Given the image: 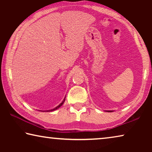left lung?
<instances>
[{"label":"left lung","mask_w":152,"mask_h":152,"mask_svg":"<svg viewBox=\"0 0 152 152\" xmlns=\"http://www.w3.org/2000/svg\"><path fill=\"white\" fill-rule=\"evenodd\" d=\"M109 112H112V110H108Z\"/></svg>","instance_id":"1"}]
</instances>
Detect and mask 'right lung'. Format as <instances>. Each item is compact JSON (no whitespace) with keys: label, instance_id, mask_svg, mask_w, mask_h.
<instances>
[{"label":"right lung","instance_id":"obj_1","mask_svg":"<svg viewBox=\"0 0 152 152\" xmlns=\"http://www.w3.org/2000/svg\"><path fill=\"white\" fill-rule=\"evenodd\" d=\"M64 101H65V99H64V101H62V102H61V103H60V104H59L58 107H56V108H54V109H51V110H47V111H53V110H56V109H58V108H60V107L61 106V105H62V104H64Z\"/></svg>","mask_w":152,"mask_h":152}]
</instances>
